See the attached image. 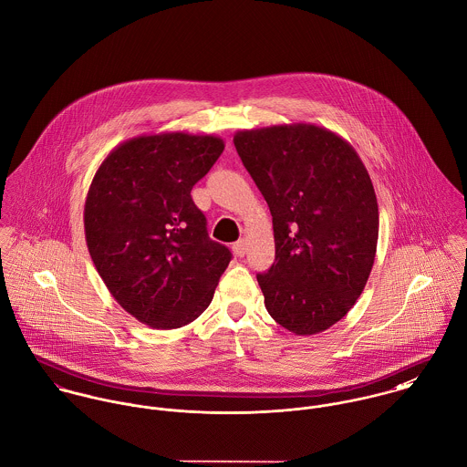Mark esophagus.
I'll list each match as a JSON object with an SVG mask.
<instances>
[{"label":"esophagus","mask_w":467,"mask_h":467,"mask_svg":"<svg viewBox=\"0 0 467 467\" xmlns=\"http://www.w3.org/2000/svg\"><path fill=\"white\" fill-rule=\"evenodd\" d=\"M245 245H247V244H245V240H244V238H240L238 242H234V245H233V251H234V254L242 258V256L245 254Z\"/></svg>","instance_id":"obj_1"}]
</instances>
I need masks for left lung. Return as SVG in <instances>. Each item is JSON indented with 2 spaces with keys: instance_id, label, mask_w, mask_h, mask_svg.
Instances as JSON below:
<instances>
[{
  "instance_id": "8db88e82",
  "label": "left lung",
  "mask_w": 467,
  "mask_h": 467,
  "mask_svg": "<svg viewBox=\"0 0 467 467\" xmlns=\"http://www.w3.org/2000/svg\"><path fill=\"white\" fill-rule=\"evenodd\" d=\"M233 140L273 214L276 260L256 276L265 308L296 336L325 332L356 305L372 273V179L350 142L316 124L240 130Z\"/></svg>"
}]
</instances>
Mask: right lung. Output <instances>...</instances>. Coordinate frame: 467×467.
<instances>
[{
    "instance_id": "right-lung-1",
    "label": "right lung",
    "mask_w": 467,
    "mask_h": 467,
    "mask_svg": "<svg viewBox=\"0 0 467 467\" xmlns=\"http://www.w3.org/2000/svg\"><path fill=\"white\" fill-rule=\"evenodd\" d=\"M223 148L216 135H139L95 171L85 202L88 253L115 301L151 328L194 321L231 262L191 198Z\"/></svg>"
}]
</instances>
